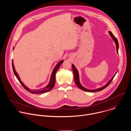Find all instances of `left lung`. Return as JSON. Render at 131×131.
Wrapping results in <instances>:
<instances>
[{"instance_id":"8db88e82","label":"left lung","mask_w":131,"mask_h":131,"mask_svg":"<svg viewBox=\"0 0 131 131\" xmlns=\"http://www.w3.org/2000/svg\"><path fill=\"white\" fill-rule=\"evenodd\" d=\"M109 34L110 35V36L112 37V38L113 39V40H114V41L115 42V43H116V50H117V53H118V48H119V44H118V40L115 37V36L112 34V32L111 31H109ZM72 70H73V74H74V82L77 85V86L78 87V88L84 91H85V92H98V91H101L103 90H104V89H105L106 87H107L109 84L111 83V82L113 81L115 75H116V73L115 74V75L113 77V78L110 80V81L105 85L103 87H102V88H99L98 89H96V90H88V89H86L85 88H83V87L81 85V84H80V81H79V73H78V70H77L76 68L74 67V66L72 64Z\"/></svg>"}]
</instances>
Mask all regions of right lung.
<instances>
[{"label":"right lung","instance_id":"1","mask_svg":"<svg viewBox=\"0 0 131 131\" xmlns=\"http://www.w3.org/2000/svg\"><path fill=\"white\" fill-rule=\"evenodd\" d=\"M63 62V61L62 60V61H60V62L58 63V64L57 65V66L54 68L53 71H52V73L51 74V78H50V82H49V84L46 87V88H43V89H42L41 90H31L29 89L28 88H27L26 86H25V85L21 81L18 73L16 72V70L15 69V67H14V66L13 60H12V68H13V72L14 73V74L15 75L16 77L17 78V79H18V80L19 81L20 83L21 84V85L24 87V89L26 90H27V91H28L29 92H30V93H31L32 94H41V93H47V92L51 91L53 88V87H54V86L55 85V83H56V73L57 70H58V69L59 68L60 66H61V64H62Z\"/></svg>","mask_w":131,"mask_h":131}]
</instances>
